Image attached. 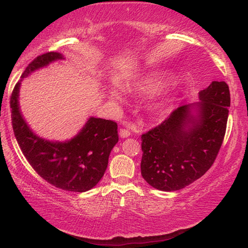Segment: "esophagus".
Segmentation results:
<instances>
[{
	"mask_svg": "<svg viewBox=\"0 0 248 248\" xmlns=\"http://www.w3.org/2000/svg\"><path fill=\"white\" fill-rule=\"evenodd\" d=\"M119 134H120L121 138H128V137H130V134H131V131H130L129 129H124H124L120 130Z\"/></svg>",
	"mask_w": 248,
	"mask_h": 248,
	"instance_id": "obj_1",
	"label": "esophagus"
}]
</instances>
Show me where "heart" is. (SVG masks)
<instances>
[{
    "mask_svg": "<svg viewBox=\"0 0 248 248\" xmlns=\"http://www.w3.org/2000/svg\"><path fill=\"white\" fill-rule=\"evenodd\" d=\"M162 82L156 75H150V77H146L142 78L139 83H137L138 90L142 92H152L157 89V87L161 85ZM111 96L116 99L121 98V91L120 89H116L111 91Z\"/></svg>",
    "mask_w": 248,
    "mask_h": 248,
    "instance_id": "obj_1",
    "label": "heart"
}]
</instances>
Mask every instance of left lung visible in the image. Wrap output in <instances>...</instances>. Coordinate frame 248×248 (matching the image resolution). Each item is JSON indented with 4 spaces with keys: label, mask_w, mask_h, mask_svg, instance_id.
I'll return each mask as SVG.
<instances>
[{
    "label": "left lung",
    "mask_w": 248,
    "mask_h": 248,
    "mask_svg": "<svg viewBox=\"0 0 248 248\" xmlns=\"http://www.w3.org/2000/svg\"><path fill=\"white\" fill-rule=\"evenodd\" d=\"M200 102L184 105L141 136V174L163 191L188 186L215 163L224 139L231 104L225 82L199 92Z\"/></svg>",
    "instance_id": "obj_1"
}]
</instances>
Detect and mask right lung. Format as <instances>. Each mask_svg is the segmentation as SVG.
I'll return each instance as SVG.
<instances>
[{
  "label": "right lung",
  "instance_id": "obj_1",
  "mask_svg": "<svg viewBox=\"0 0 248 248\" xmlns=\"http://www.w3.org/2000/svg\"><path fill=\"white\" fill-rule=\"evenodd\" d=\"M63 59L61 53L40 54L27 65L22 78L50 62ZM20 82L11 95L12 125L20 150L37 174L60 189L83 192L98 184L108 165L111 150L118 142V125L112 120L91 117L77 137L65 142H51L37 137L19 110Z\"/></svg>",
  "mask_w": 248,
  "mask_h": 248
}]
</instances>
